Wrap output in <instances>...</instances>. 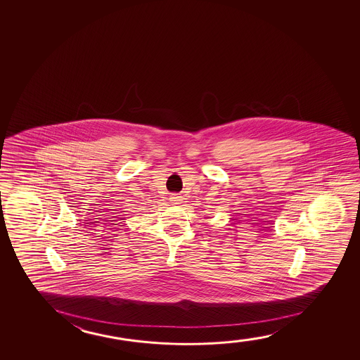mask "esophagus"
<instances>
[{"label": "esophagus", "instance_id": "obj_1", "mask_svg": "<svg viewBox=\"0 0 360 360\" xmlns=\"http://www.w3.org/2000/svg\"><path fill=\"white\" fill-rule=\"evenodd\" d=\"M169 199H171V202L174 204V205H178V204H182L183 202V198L181 195H178V194H172Z\"/></svg>", "mask_w": 360, "mask_h": 360}]
</instances>
